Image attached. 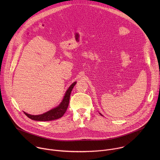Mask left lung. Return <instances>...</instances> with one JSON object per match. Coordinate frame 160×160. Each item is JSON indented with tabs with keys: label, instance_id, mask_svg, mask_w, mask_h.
<instances>
[{
	"label": "left lung",
	"instance_id": "8db88e82",
	"mask_svg": "<svg viewBox=\"0 0 160 160\" xmlns=\"http://www.w3.org/2000/svg\"><path fill=\"white\" fill-rule=\"evenodd\" d=\"M99 114H100V115H101V113H99Z\"/></svg>",
	"mask_w": 160,
	"mask_h": 160
}]
</instances>
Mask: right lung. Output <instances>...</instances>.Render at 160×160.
<instances>
[{
	"instance_id": "add662e5",
	"label": "right lung",
	"mask_w": 160,
	"mask_h": 160,
	"mask_svg": "<svg viewBox=\"0 0 160 160\" xmlns=\"http://www.w3.org/2000/svg\"><path fill=\"white\" fill-rule=\"evenodd\" d=\"M76 82H73L66 90L65 92V94L64 96V98L61 102V103L56 108L48 111V112H45V113L42 114V115H32L30 114L27 113L26 112H24V113L29 118L36 120V121H51L56 119H59V118L62 117L65 112L67 110V108L68 107V104H69L70 102V94L72 91L73 88L76 84Z\"/></svg>"
}]
</instances>
